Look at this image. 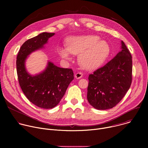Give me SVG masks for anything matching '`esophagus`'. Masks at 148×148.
Segmentation results:
<instances>
[{"mask_svg": "<svg viewBox=\"0 0 148 148\" xmlns=\"http://www.w3.org/2000/svg\"><path fill=\"white\" fill-rule=\"evenodd\" d=\"M82 76H83V74H82V73H81V72L77 73L75 74V78H77V79L81 78V77H82Z\"/></svg>", "mask_w": 148, "mask_h": 148, "instance_id": "esophagus-1", "label": "esophagus"}]
</instances>
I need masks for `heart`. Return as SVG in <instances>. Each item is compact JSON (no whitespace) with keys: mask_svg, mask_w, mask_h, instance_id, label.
Segmentation results:
<instances>
[{"mask_svg":"<svg viewBox=\"0 0 148 148\" xmlns=\"http://www.w3.org/2000/svg\"><path fill=\"white\" fill-rule=\"evenodd\" d=\"M59 55L67 60L70 54L79 55V65L84 69L91 70L100 67L110 54V46L105 41L100 40L95 35L74 36L67 41V47H58Z\"/></svg>","mask_w":148,"mask_h":148,"instance_id":"obj_1","label":"heart"}]
</instances>
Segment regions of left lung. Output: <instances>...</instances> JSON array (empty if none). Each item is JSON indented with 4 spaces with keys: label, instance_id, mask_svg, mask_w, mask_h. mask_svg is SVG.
I'll return each instance as SVG.
<instances>
[{
    "label": "left lung",
    "instance_id": "left-lung-1",
    "mask_svg": "<svg viewBox=\"0 0 148 148\" xmlns=\"http://www.w3.org/2000/svg\"><path fill=\"white\" fill-rule=\"evenodd\" d=\"M116 56L88 77L87 99L97 110L113 108L130 89L132 79V60L123 41Z\"/></svg>",
    "mask_w": 148,
    "mask_h": 148
}]
</instances>
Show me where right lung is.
I'll return each mask as SVG.
<instances>
[{
    "mask_svg": "<svg viewBox=\"0 0 148 148\" xmlns=\"http://www.w3.org/2000/svg\"><path fill=\"white\" fill-rule=\"evenodd\" d=\"M54 35L53 33L44 32L26 41L19 50L16 60L18 80L23 93L32 103L44 109L57 105L74 79L72 69L58 67L50 61L46 70L36 75H30L26 69L27 56L43 48Z\"/></svg>",
    "mask_w": 148,
    "mask_h": 148,
    "instance_id": "right-lung-1",
    "label": "right lung"
}]
</instances>
